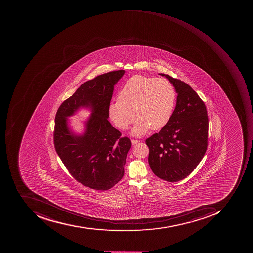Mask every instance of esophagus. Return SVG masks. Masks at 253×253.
Listing matches in <instances>:
<instances>
[{
	"label": "esophagus",
	"mask_w": 253,
	"mask_h": 253,
	"mask_svg": "<svg viewBox=\"0 0 253 253\" xmlns=\"http://www.w3.org/2000/svg\"><path fill=\"white\" fill-rule=\"evenodd\" d=\"M140 142V140H134V139L131 140V144H132V145H135V144H138V143Z\"/></svg>",
	"instance_id": "34e87169"
}]
</instances>
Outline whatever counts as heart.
Listing matches in <instances>:
<instances>
[{
	"label": "heart",
	"instance_id": "heart-1",
	"mask_svg": "<svg viewBox=\"0 0 253 253\" xmlns=\"http://www.w3.org/2000/svg\"><path fill=\"white\" fill-rule=\"evenodd\" d=\"M176 97L175 88L167 80L134 75L123 85L119 100L109 103L108 115L118 128L126 130L135 113L137 120L131 134L140 137L150 128L160 130L168 124Z\"/></svg>",
	"mask_w": 253,
	"mask_h": 253
}]
</instances>
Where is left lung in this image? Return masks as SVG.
<instances>
[{
  "mask_svg": "<svg viewBox=\"0 0 253 253\" xmlns=\"http://www.w3.org/2000/svg\"><path fill=\"white\" fill-rule=\"evenodd\" d=\"M159 75L169 81L178 96L168 124L146 140L148 162L157 177L175 182L190 175L205 156L208 113L203 101L189 85L169 75Z\"/></svg>",
  "mask_w": 253,
  "mask_h": 253,
  "instance_id": "1",
  "label": "left lung"
}]
</instances>
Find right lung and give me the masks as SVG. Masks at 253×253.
Here are the masks:
<instances>
[{
	"mask_svg": "<svg viewBox=\"0 0 253 253\" xmlns=\"http://www.w3.org/2000/svg\"><path fill=\"white\" fill-rule=\"evenodd\" d=\"M124 74V70L111 71L84 83L63 102L55 116L57 154L78 182L96 190H108L122 179L131 147L130 139L120 137L107 119L114 86ZM82 107L89 108L91 114L85 122V131L78 135L71 130L67 119Z\"/></svg>",
	"mask_w": 253,
	"mask_h": 253,
	"instance_id": "right-lung-1",
	"label": "right lung"
}]
</instances>
